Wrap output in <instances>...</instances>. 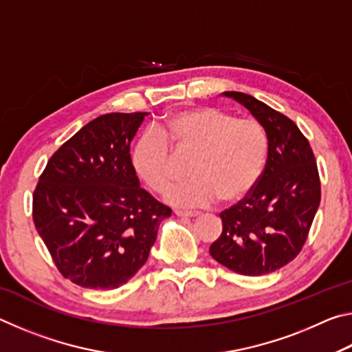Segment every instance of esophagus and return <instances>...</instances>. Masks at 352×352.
I'll return each mask as SVG.
<instances>
[{"instance_id":"1","label":"esophagus","mask_w":352,"mask_h":352,"mask_svg":"<svg viewBox=\"0 0 352 352\" xmlns=\"http://www.w3.org/2000/svg\"><path fill=\"white\" fill-rule=\"evenodd\" d=\"M175 216L178 217H197L199 216V211H182V210H175Z\"/></svg>"}]
</instances>
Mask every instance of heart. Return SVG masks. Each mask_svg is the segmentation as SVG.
<instances>
[{"instance_id": "b5f03b06", "label": "heart", "mask_w": 352, "mask_h": 352, "mask_svg": "<svg viewBox=\"0 0 352 352\" xmlns=\"http://www.w3.org/2000/svg\"><path fill=\"white\" fill-rule=\"evenodd\" d=\"M269 140L253 118H236L217 107L170 113L136 140L133 170L148 189L164 194L180 174L177 158L190 157L192 177L168 194L178 206H205L220 199L234 204L259 182Z\"/></svg>"}]
</instances>
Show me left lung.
Listing matches in <instances>:
<instances>
[{
	"label": "left lung",
	"mask_w": 352,
	"mask_h": 352,
	"mask_svg": "<svg viewBox=\"0 0 352 352\" xmlns=\"http://www.w3.org/2000/svg\"><path fill=\"white\" fill-rule=\"evenodd\" d=\"M223 94L261 122L269 153L247 197L220 212L222 234L210 253L230 270L261 276L279 270L302 250L321 199L318 168L311 144L292 119L250 94Z\"/></svg>",
	"instance_id": "left-lung-1"
}]
</instances>
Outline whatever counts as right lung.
Masks as SVG:
<instances>
[{
  "label": "right lung",
  "instance_id": "1",
  "mask_svg": "<svg viewBox=\"0 0 352 352\" xmlns=\"http://www.w3.org/2000/svg\"><path fill=\"white\" fill-rule=\"evenodd\" d=\"M146 115L93 119L57 148L35 186V228L57 270L80 287L126 284L172 212L140 186L130 162V142Z\"/></svg>",
  "mask_w": 352,
  "mask_h": 352
}]
</instances>
